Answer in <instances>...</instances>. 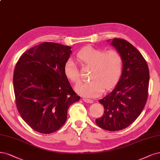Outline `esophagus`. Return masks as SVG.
<instances>
[{"instance_id": "34e87169", "label": "esophagus", "mask_w": 160, "mask_h": 160, "mask_svg": "<svg viewBox=\"0 0 160 160\" xmlns=\"http://www.w3.org/2000/svg\"><path fill=\"white\" fill-rule=\"evenodd\" d=\"M82 101L85 102H87V103H92L93 102V101L92 100V99H89V98H82Z\"/></svg>"}]
</instances>
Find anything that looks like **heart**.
I'll return each mask as SVG.
<instances>
[{"label": "heart", "instance_id": "1", "mask_svg": "<svg viewBox=\"0 0 160 160\" xmlns=\"http://www.w3.org/2000/svg\"><path fill=\"white\" fill-rule=\"evenodd\" d=\"M82 65L92 67L89 82H80L75 87L79 94L85 97H95L109 89L117 81L122 68V58L116 49L105 51L87 47L78 53ZM66 77L73 83L80 80L79 71L73 59H69L64 66Z\"/></svg>", "mask_w": 160, "mask_h": 160}]
</instances>
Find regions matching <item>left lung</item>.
<instances>
[{"mask_svg": "<svg viewBox=\"0 0 160 160\" xmlns=\"http://www.w3.org/2000/svg\"><path fill=\"white\" fill-rule=\"evenodd\" d=\"M122 58V72L114 89L98 102L104 112L95 120L108 131L126 128L133 123L144 109L148 96L150 73L141 53L125 40L114 38L111 43Z\"/></svg>", "mask_w": 160, "mask_h": 160, "instance_id": "obj_1", "label": "left lung"}]
</instances>
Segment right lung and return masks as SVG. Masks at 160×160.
<instances>
[{
	"instance_id": "obj_1",
	"label": "right lung",
	"mask_w": 160,
	"mask_h": 160,
	"mask_svg": "<svg viewBox=\"0 0 160 160\" xmlns=\"http://www.w3.org/2000/svg\"><path fill=\"white\" fill-rule=\"evenodd\" d=\"M71 49L43 42L24 53L16 65V107L28 125L40 133L51 134L61 128L69 107L80 99L64 73Z\"/></svg>"
}]
</instances>
